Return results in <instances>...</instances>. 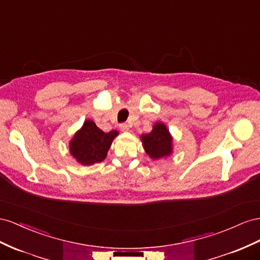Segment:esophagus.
<instances>
[{
	"mask_svg": "<svg viewBox=\"0 0 260 260\" xmlns=\"http://www.w3.org/2000/svg\"><path fill=\"white\" fill-rule=\"evenodd\" d=\"M120 128L123 131V132H127L128 129H129V127H128V125L126 124V123H122L121 125H120Z\"/></svg>",
	"mask_w": 260,
	"mask_h": 260,
	"instance_id": "34e87169",
	"label": "esophagus"
}]
</instances>
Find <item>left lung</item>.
Here are the masks:
<instances>
[{"instance_id": "8db88e82", "label": "left lung", "mask_w": 260, "mask_h": 260, "mask_svg": "<svg viewBox=\"0 0 260 260\" xmlns=\"http://www.w3.org/2000/svg\"><path fill=\"white\" fill-rule=\"evenodd\" d=\"M142 140L147 154L152 159L167 157L172 152V137L165 124H155L149 134L142 136Z\"/></svg>"}]
</instances>
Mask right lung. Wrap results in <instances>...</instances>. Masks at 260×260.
Masks as SVG:
<instances>
[{
	"mask_svg": "<svg viewBox=\"0 0 260 260\" xmlns=\"http://www.w3.org/2000/svg\"><path fill=\"white\" fill-rule=\"evenodd\" d=\"M116 131L105 133L97 127L94 122L88 120L72 139L70 151L81 165H93L106 159Z\"/></svg>",
	"mask_w": 260,
	"mask_h": 260,
	"instance_id": "add662e5",
	"label": "right lung"
}]
</instances>
